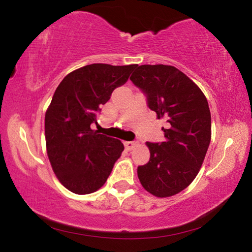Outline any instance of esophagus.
<instances>
[{
    "instance_id": "34e87169",
    "label": "esophagus",
    "mask_w": 252,
    "mask_h": 252,
    "mask_svg": "<svg viewBox=\"0 0 252 252\" xmlns=\"http://www.w3.org/2000/svg\"><path fill=\"white\" fill-rule=\"evenodd\" d=\"M135 144H136L135 141H127V142H125L126 149V150H129V151H131L132 149H133V148L135 147Z\"/></svg>"
}]
</instances>
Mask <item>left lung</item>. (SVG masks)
I'll return each mask as SVG.
<instances>
[{"label":"left lung","instance_id":"8db88e82","mask_svg":"<svg viewBox=\"0 0 252 252\" xmlns=\"http://www.w3.org/2000/svg\"><path fill=\"white\" fill-rule=\"evenodd\" d=\"M130 80L157 118L168 122L162 127L163 142H147L150 160L138 167L139 180L156 197H171L193 181L206 157L211 140L208 101L193 81L171 65H140Z\"/></svg>","mask_w":252,"mask_h":252}]
</instances>
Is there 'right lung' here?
Here are the masks:
<instances>
[{
	"label": "right lung",
	"instance_id": "add662e5",
	"mask_svg": "<svg viewBox=\"0 0 252 252\" xmlns=\"http://www.w3.org/2000/svg\"><path fill=\"white\" fill-rule=\"evenodd\" d=\"M136 64L94 63L67 74L45 113L49 160L59 181L76 194L92 193L104 185L123 151L120 140L91 129L101 105L125 84Z\"/></svg>",
	"mask_w": 252,
	"mask_h": 252
}]
</instances>
